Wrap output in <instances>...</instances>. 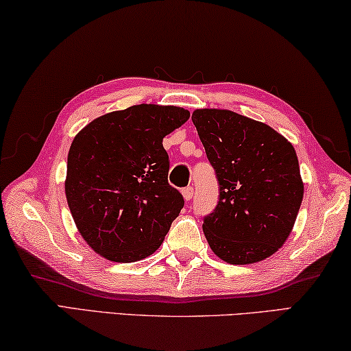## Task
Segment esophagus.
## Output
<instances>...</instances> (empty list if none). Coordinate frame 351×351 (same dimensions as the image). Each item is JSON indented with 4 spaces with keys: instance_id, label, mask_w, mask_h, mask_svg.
<instances>
[{
    "instance_id": "34e87169",
    "label": "esophagus",
    "mask_w": 351,
    "mask_h": 351,
    "mask_svg": "<svg viewBox=\"0 0 351 351\" xmlns=\"http://www.w3.org/2000/svg\"><path fill=\"white\" fill-rule=\"evenodd\" d=\"M182 194L183 197H185V200H191L193 196H194V188L193 186H186L182 189Z\"/></svg>"
}]
</instances>
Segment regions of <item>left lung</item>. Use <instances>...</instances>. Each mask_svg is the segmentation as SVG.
Here are the masks:
<instances>
[{
  "label": "left lung",
  "instance_id": "1",
  "mask_svg": "<svg viewBox=\"0 0 351 351\" xmlns=\"http://www.w3.org/2000/svg\"><path fill=\"white\" fill-rule=\"evenodd\" d=\"M191 119L219 182V202L202 226L211 250L230 264L266 260L288 239L302 205L294 146L232 110L197 108Z\"/></svg>",
  "mask_w": 351,
  "mask_h": 351
}]
</instances>
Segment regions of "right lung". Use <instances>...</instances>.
<instances>
[{
  "label": "right lung",
  "mask_w": 351,
  "mask_h": 351,
  "mask_svg": "<svg viewBox=\"0 0 351 351\" xmlns=\"http://www.w3.org/2000/svg\"><path fill=\"white\" fill-rule=\"evenodd\" d=\"M188 118L182 107L140 104L102 114L74 136L66 202L96 254L134 263L162 245L185 204L168 183L163 138Z\"/></svg>",
  "instance_id": "right-lung-1"
}]
</instances>
